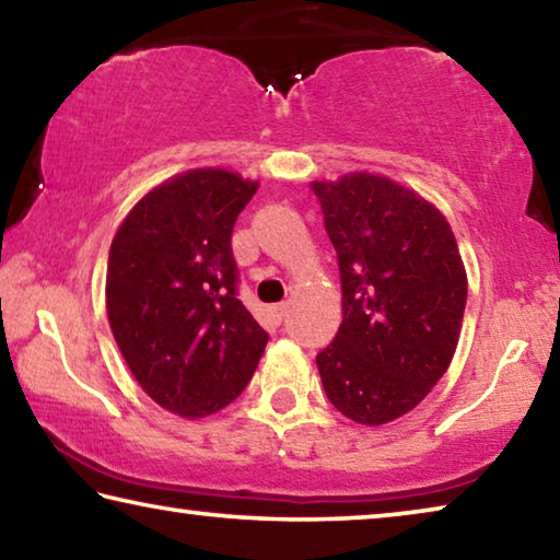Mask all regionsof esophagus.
Segmentation results:
<instances>
[{"label":"esophagus","mask_w":560,"mask_h":560,"mask_svg":"<svg viewBox=\"0 0 560 560\" xmlns=\"http://www.w3.org/2000/svg\"><path fill=\"white\" fill-rule=\"evenodd\" d=\"M287 314H289V303L287 301H281V303H277V306H271V316L277 318L279 324L283 318H287Z\"/></svg>","instance_id":"esophagus-1"}]
</instances>
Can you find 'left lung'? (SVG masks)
<instances>
[{"label": "left lung", "mask_w": 560, "mask_h": 560, "mask_svg": "<svg viewBox=\"0 0 560 560\" xmlns=\"http://www.w3.org/2000/svg\"><path fill=\"white\" fill-rule=\"evenodd\" d=\"M343 291V324L316 355L336 410L360 424L410 412L452 363L467 273L440 210L387 177L314 183Z\"/></svg>", "instance_id": "obj_1"}]
</instances>
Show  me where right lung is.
I'll list each match as a JSON object with an SVG mask.
<instances>
[{
	"instance_id": "obj_1",
	"label": "right lung",
	"mask_w": 560,
	"mask_h": 560,
	"mask_svg": "<svg viewBox=\"0 0 560 560\" xmlns=\"http://www.w3.org/2000/svg\"><path fill=\"white\" fill-rule=\"evenodd\" d=\"M257 183L189 170L132 207L108 254L106 306L122 358L165 410L205 417L240 395L267 330L236 299L232 230Z\"/></svg>"
}]
</instances>
